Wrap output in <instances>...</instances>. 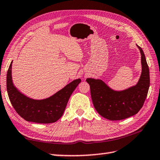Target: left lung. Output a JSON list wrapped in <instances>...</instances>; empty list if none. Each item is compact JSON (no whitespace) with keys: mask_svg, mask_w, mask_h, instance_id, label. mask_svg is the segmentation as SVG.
I'll return each instance as SVG.
<instances>
[{"mask_svg":"<svg viewBox=\"0 0 160 160\" xmlns=\"http://www.w3.org/2000/svg\"><path fill=\"white\" fill-rule=\"evenodd\" d=\"M141 52L142 73L135 85L121 91L110 88L101 79L87 78L91 96L96 110L107 119L118 121L138 113L144 103L150 87V73L143 50Z\"/></svg>","mask_w":160,"mask_h":160,"instance_id":"left-lung-1","label":"left lung"}]
</instances>
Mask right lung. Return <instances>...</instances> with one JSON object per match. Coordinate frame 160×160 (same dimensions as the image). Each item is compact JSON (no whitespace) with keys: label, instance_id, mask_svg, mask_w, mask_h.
I'll use <instances>...</instances> for the list:
<instances>
[{"label":"right lung","instance_id":"obj_1","mask_svg":"<svg viewBox=\"0 0 160 160\" xmlns=\"http://www.w3.org/2000/svg\"><path fill=\"white\" fill-rule=\"evenodd\" d=\"M12 61L7 73L8 96L16 112L25 120L38 123L56 122L63 114L71 95L81 82L74 80L55 94L44 99L37 100L22 93L12 82Z\"/></svg>","mask_w":160,"mask_h":160}]
</instances>
